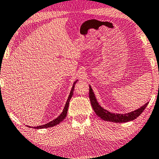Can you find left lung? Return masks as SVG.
<instances>
[{"instance_id":"1","label":"left lung","mask_w":159,"mask_h":159,"mask_svg":"<svg viewBox=\"0 0 159 159\" xmlns=\"http://www.w3.org/2000/svg\"><path fill=\"white\" fill-rule=\"evenodd\" d=\"M89 99H90L91 101V107H93V111H95V113L97 114L98 117H99L101 119L104 120V121L117 122V123L129 122L136 119L138 117H139V115H141V113L146 109L147 105L148 104V102L146 104H144L143 106L140 107L139 109L128 113L117 114L110 112V111H107V109L102 108L99 104L90 85H89Z\"/></svg>"}]
</instances>
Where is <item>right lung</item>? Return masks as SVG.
<instances>
[{"label":"right lung","mask_w":159,"mask_h":159,"mask_svg":"<svg viewBox=\"0 0 159 159\" xmlns=\"http://www.w3.org/2000/svg\"><path fill=\"white\" fill-rule=\"evenodd\" d=\"M77 81H78V80H76L74 83H73V87H72V89H71L70 94H69V96H68V99H67V102L66 103V105H65L63 111H62V113L60 114V115L58 116L57 118H55V120H53L52 121H51L50 122H48V123H47L45 125H39V126H37V127H32V128L43 129V128H48V127H54V126H55V125H57V124H59L60 122H61L62 120H63L65 118H66L67 112H68V107H69V102H70V100L71 97H72V96L73 94V90H74L75 84H76ZM28 127H32L30 126H28Z\"/></svg>","instance_id":"right-lung-1"}]
</instances>
